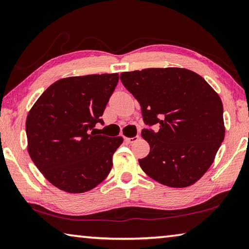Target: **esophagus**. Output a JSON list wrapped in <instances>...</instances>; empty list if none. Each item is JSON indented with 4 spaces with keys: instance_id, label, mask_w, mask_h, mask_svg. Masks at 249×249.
<instances>
[{
    "instance_id": "34e87169",
    "label": "esophagus",
    "mask_w": 249,
    "mask_h": 249,
    "mask_svg": "<svg viewBox=\"0 0 249 249\" xmlns=\"http://www.w3.org/2000/svg\"><path fill=\"white\" fill-rule=\"evenodd\" d=\"M138 140H140V136H138V135H136V136H134V137H125V141L129 142V144H133V142H137Z\"/></svg>"
}]
</instances>
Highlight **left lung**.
<instances>
[{"instance_id": "left-lung-1", "label": "left lung", "mask_w": 249, "mask_h": 249, "mask_svg": "<svg viewBox=\"0 0 249 249\" xmlns=\"http://www.w3.org/2000/svg\"><path fill=\"white\" fill-rule=\"evenodd\" d=\"M121 81L142 107L149 142L138 159L150 178L184 188L203 176L224 141L223 104L205 80L182 68H149L121 73ZM157 124V132L151 126Z\"/></svg>"}]
</instances>
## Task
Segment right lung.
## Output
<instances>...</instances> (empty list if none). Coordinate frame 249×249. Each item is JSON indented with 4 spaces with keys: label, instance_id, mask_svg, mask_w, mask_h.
Returning a JSON list of instances; mask_svg holds the SVG:
<instances>
[{
    "label": "right lung",
    "instance_id": "obj_1",
    "mask_svg": "<svg viewBox=\"0 0 249 249\" xmlns=\"http://www.w3.org/2000/svg\"><path fill=\"white\" fill-rule=\"evenodd\" d=\"M119 74L58 80L46 90L26 120L28 153L50 183L62 191H89L107 178L123 138L96 133Z\"/></svg>",
    "mask_w": 249,
    "mask_h": 249
}]
</instances>
